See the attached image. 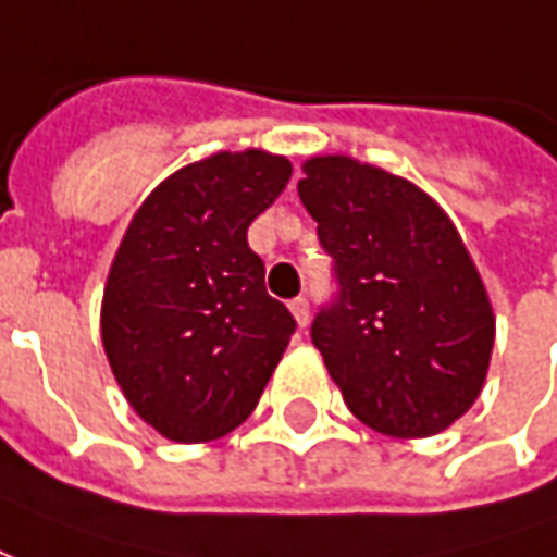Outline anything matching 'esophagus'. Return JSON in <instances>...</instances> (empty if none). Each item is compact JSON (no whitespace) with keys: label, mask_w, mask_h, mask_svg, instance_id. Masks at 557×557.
Listing matches in <instances>:
<instances>
[{"label":"esophagus","mask_w":557,"mask_h":557,"mask_svg":"<svg viewBox=\"0 0 557 557\" xmlns=\"http://www.w3.org/2000/svg\"><path fill=\"white\" fill-rule=\"evenodd\" d=\"M290 311H294L296 323L306 329L308 326V299L306 296H296V299H290Z\"/></svg>","instance_id":"esophagus-1"}]
</instances>
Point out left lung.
I'll use <instances>...</instances> for the list:
<instances>
[{
  "label": "left lung",
  "instance_id": "8db88e82",
  "mask_svg": "<svg viewBox=\"0 0 557 557\" xmlns=\"http://www.w3.org/2000/svg\"><path fill=\"white\" fill-rule=\"evenodd\" d=\"M299 198L332 258L335 296L311 341L350 412L385 436H433L484 385L495 320L442 207L404 177L350 157L302 165Z\"/></svg>",
  "mask_w": 557,
  "mask_h": 557
}]
</instances>
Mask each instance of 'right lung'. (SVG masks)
<instances>
[{"mask_svg":"<svg viewBox=\"0 0 557 557\" xmlns=\"http://www.w3.org/2000/svg\"><path fill=\"white\" fill-rule=\"evenodd\" d=\"M294 165L213 153L145 198L109 270L100 332L129 407L174 442H210L258 407L294 314L267 294L246 231Z\"/></svg>","mask_w":557,"mask_h":557,"instance_id":"obj_1","label":"right lung"}]
</instances>
